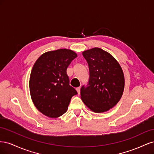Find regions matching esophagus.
<instances>
[{"label":"esophagus","instance_id":"esophagus-1","mask_svg":"<svg viewBox=\"0 0 154 154\" xmlns=\"http://www.w3.org/2000/svg\"><path fill=\"white\" fill-rule=\"evenodd\" d=\"M76 91H77V92H78V94H80V87L76 88Z\"/></svg>","mask_w":154,"mask_h":154}]
</instances>
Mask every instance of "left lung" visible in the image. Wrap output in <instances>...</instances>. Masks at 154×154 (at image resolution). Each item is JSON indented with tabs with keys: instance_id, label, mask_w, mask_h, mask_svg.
Masks as SVG:
<instances>
[{
	"instance_id": "8db88e82",
	"label": "left lung",
	"mask_w": 154,
	"mask_h": 154,
	"mask_svg": "<svg viewBox=\"0 0 154 154\" xmlns=\"http://www.w3.org/2000/svg\"><path fill=\"white\" fill-rule=\"evenodd\" d=\"M89 68L87 87L82 86L81 99L96 113L109 110L122 97L125 78L122 67L112 55L101 48H94L82 53Z\"/></svg>"
}]
</instances>
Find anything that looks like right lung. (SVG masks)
Instances as JSON below:
<instances>
[{"instance_id":"obj_1","label":"right lung","mask_w":154,"mask_h":154,"mask_svg":"<svg viewBox=\"0 0 154 154\" xmlns=\"http://www.w3.org/2000/svg\"><path fill=\"white\" fill-rule=\"evenodd\" d=\"M77 57L68 49L51 51L42 54L32 68L29 78L31 100L36 108L49 118L63 115L76 91L69 85L67 69Z\"/></svg>"}]
</instances>
